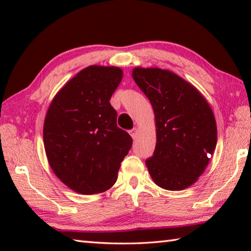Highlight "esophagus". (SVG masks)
<instances>
[{"label": "esophagus", "mask_w": 251, "mask_h": 251, "mask_svg": "<svg viewBox=\"0 0 251 251\" xmlns=\"http://www.w3.org/2000/svg\"><path fill=\"white\" fill-rule=\"evenodd\" d=\"M129 134H130L131 137H133V139H136V138H137V135H138V129L137 128L130 129L129 130Z\"/></svg>", "instance_id": "obj_1"}]
</instances>
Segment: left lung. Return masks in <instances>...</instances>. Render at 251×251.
Listing matches in <instances>:
<instances>
[{
	"instance_id": "left-lung-1",
	"label": "left lung",
	"mask_w": 251,
	"mask_h": 251,
	"mask_svg": "<svg viewBox=\"0 0 251 251\" xmlns=\"http://www.w3.org/2000/svg\"><path fill=\"white\" fill-rule=\"evenodd\" d=\"M131 76L152 106L154 155L146 159L152 180L167 190L193 185L209 163L217 126L208 101L196 87L171 71L135 67Z\"/></svg>"
}]
</instances>
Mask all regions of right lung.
Instances as JSON below:
<instances>
[{"label":"right lung","mask_w":251,"mask_h":251,"mask_svg":"<svg viewBox=\"0 0 251 251\" xmlns=\"http://www.w3.org/2000/svg\"><path fill=\"white\" fill-rule=\"evenodd\" d=\"M123 77L115 66H88L55 95L43 128L50 168L62 182L83 195L109 189L133 144L117 126L109 100Z\"/></svg>","instance_id":"1"}]
</instances>
